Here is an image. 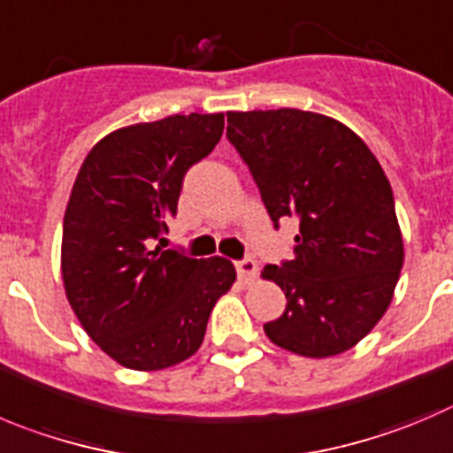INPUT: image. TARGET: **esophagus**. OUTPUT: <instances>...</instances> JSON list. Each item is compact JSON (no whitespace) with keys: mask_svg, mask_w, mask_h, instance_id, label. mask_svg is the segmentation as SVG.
Segmentation results:
<instances>
[{"mask_svg":"<svg viewBox=\"0 0 453 453\" xmlns=\"http://www.w3.org/2000/svg\"><path fill=\"white\" fill-rule=\"evenodd\" d=\"M236 274H239V279L243 281V284H250L252 279H255V273H257V264L255 259H241L236 261Z\"/></svg>","mask_w":453,"mask_h":453,"instance_id":"1","label":"esophagus"}]
</instances>
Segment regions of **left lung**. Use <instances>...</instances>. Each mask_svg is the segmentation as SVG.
<instances>
[{"label":"left lung","instance_id":"left-lung-1","mask_svg":"<svg viewBox=\"0 0 453 453\" xmlns=\"http://www.w3.org/2000/svg\"><path fill=\"white\" fill-rule=\"evenodd\" d=\"M227 141L274 227L299 221L293 259L261 270L288 299L265 335L303 357L353 349L387 312L404 264L382 165L340 120L302 109L227 111Z\"/></svg>","mask_w":453,"mask_h":453}]
</instances>
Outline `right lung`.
<instances>
[{
    "mask_svg": "<svg viewBox=\"0 0 453 453\" xmlns=\"http://www.w3.org/2000/svg\"><path fill=\"white\" fill-rule=\"evenodd\" d=\"M223 113L167 116L111 131L78 172L62 227V281L87 335L118 365L160 371L188 360L236 270L154 246L183 176L221 141Z\"/></svg>",
    "mask_w": 453,
    "mask_h": 453,
    "instance_id": "obj_1",
    "label": "right lung"
}]
</instances>
